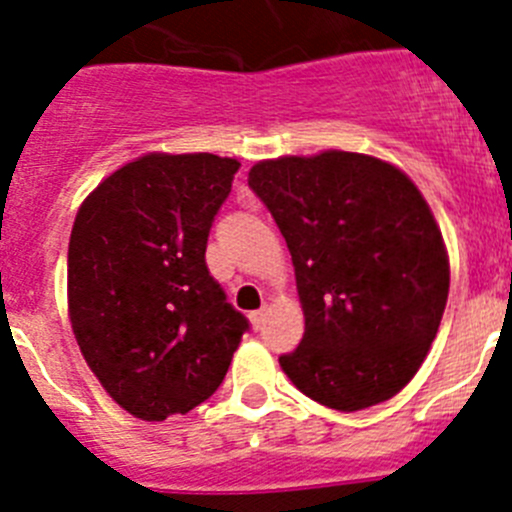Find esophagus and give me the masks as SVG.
I'll list each match as a JSON object with an SVG mask.
<instances>
[{
	"label": "esophagus",
	"instance_id": "34e87169",
	"mask_svg": "<svg viewBox=\"0 0 512 512\" xmlns=\"http://www.w3.org/2000/svg\"><path fill=\"white\" fill-rule=\"evenodd\" d=\"M248 318H251L253 330H261V328H264L266 318H269V307H261V310L251 312V315H248Z\"/></svg>",
	"mask_w": 512,
	"mask_h": 512
}]
</instances>
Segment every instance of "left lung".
Listing matches in <instances>:
<instances>
[{
    "mask_svg": "<svg viewBox=\"0 0 512 512\" xmlns=\"http://www.w3.org/2000/svg\"><path fill=\"white\" fill-rule=\"evenodd\" d=\"M248 187L287 241L305 315L282 372L341 413L395 397L449 300V251L420 189L400 166L338 148L264 158Z\"/></svg>",
    "mask_w": 512,
    "mask_h": 512,
    "instance_id": "1",
    "label": "left lung"
}]
</instances>
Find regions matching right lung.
I'll list each match as a JSON object with an SVG mask.
<instances>
[{"label":"right lung","instance_id":"right-lung-1","mask_svg":"<svg viewBox=\"0 0 512 512\" xmlns=\"http://www.w3.org/2000/svg\"><path fill=\"white\" fill-rule=\"evenodd\" d=\"M238 166L215 153H143L76 212L71 330L104 392L148 423L205 402L248 328L205 264Z\"/></svg>","mask_w":512,"mask_h":512}]
</instances>
